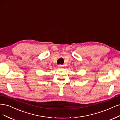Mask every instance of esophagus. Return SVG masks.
Masks as SVG:
<instances>
[{
    "label": "esophagus",
    "mask_w": 120,
    "mask_h": 120,
    "mask_svg": "<svg viewBox=\"0 0 120 120\" xmlns=\"http://www.w3.org/2000/svg\"><path fill=\"white\" fill-rule=\"evenodd\" d=\"M63 67H64V65H61V64H59V65H58V66H57V67H58V68H63Z\"/></svg>",
    "instance_id": "obj_1"
}]
</instances>
